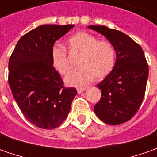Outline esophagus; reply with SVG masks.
Segmentation results:
<instances>
[{
	"mask_svg": "<svg viewBox=\"0 0 157 157\" xmlns=\"http://www.w3.org/2000/svg\"><path fill=\"white\" fill-rule=\"evenodd\" d=\"M85 89H86L85 87H78V88H77V93H78V94H81V93H82Z\"/></svg>",
	"mask_w": 157,
	"mask_h": 157,
	"instance_id": "esophagus-1",
	"label": "esophagus"
}]
</instances>
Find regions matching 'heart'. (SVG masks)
Instances as JSON below:
<instances>
[{"label":"heart","mask_w":157,"mask_h":157,"mask_svg":"<svg viewBox=\"0 0 157 157\" xmlns=\"http://www.w3.org/2000/svg\"><path fill=\"white\" fill-rule=\"evenodd\" d=\"M67 46L71 53L80 54L77 60L80 67L66 77L69 85L82 86L89 82L93 76L102 80L114 68L116 52L109 41L99 40L92 34L79 32L68 38ZM52 63L62 75L69 74L72 68L67 51L63 46L52 48Z\"/></svg>","instance_id":"obj_1"}]
</instances>
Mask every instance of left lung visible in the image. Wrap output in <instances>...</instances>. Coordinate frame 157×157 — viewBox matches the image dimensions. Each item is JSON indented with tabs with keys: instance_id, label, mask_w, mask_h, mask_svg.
<instances>
[{
	"instance_id": "1",
	"label": "left lung",
	"mask_w": 157,
	"mask_h": 157,
	"mask_svg": "<svg viewBox=\"0 0 157 157\" xmlns=\"http://www.w3.org/2000/svg\"><path fill=\"white\" fill-rule=\"evenodd\" d=\"M110 41L116 51L113 70L97 87L101 98L94 109L104 123L116 125L137 113L145 94L149 66L141 46L118 30L105 25H89Z\"/></svg>"
}]
</instances>
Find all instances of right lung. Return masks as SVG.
Returning a JSON list of instances; mask_svg holds the SVG:
<instances>
[{"label": "right lung", "mask_w": 157, "mask_h": 157, "mask_svg": "<svg viewBox=\"0 0 157 157\" xmlns=\"http://www.w3.org/2000/svg\"><path fill=\"white\" fill-rule=\"evenodd\" d=\"M74 25H43L23 35L8 63V83L25 119L37 127L59 126L70 113L77 91L65 87L52 63L54 43Z\"/></svg>", "instance_id": "obj_1"}]
</instances>
